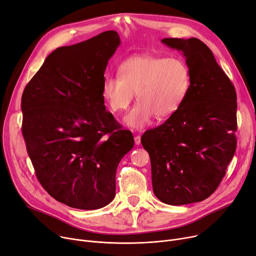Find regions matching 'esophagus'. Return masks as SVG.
<instances>
[{"label": "esophagus", "instance_id": "esophagus-1", "mask_svg": "<svg viewBox=\"0 0 256 256\" xmlns=\"http://www.w3.org/2000/svg\"><path fill=\"white\" fill-rule=\"evenodd\" d=\"M135 143H136V145H140L141 144V136H139V135L135 136Z\"/></svg>", "mask_w": 256, "mask_h": 256}]
</instances>
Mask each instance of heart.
I'll use <instances>...</instances> for the list:
<instances>
[{"label":"heart","instance_id":"b5f03b06","mask_svg":"<svg viewBox=\"0 0 256 256\" xmlns=\"http://www.w3.org/2000/svg\"><path fill=\"white\" fill-rule=\"evenodd\" d=\"M191 87L189 66L178 57L164 58L137 55L119 65L118 76H104L102 96L112 112L126 110L137 92L138 102L126 115L124 122L142 130L154 115L165 118L176 113Z\"/></svg>","mask_w":256,"mask_h":256}]
</instances>
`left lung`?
<instances>
[{
  "instance_id": "left-lung-1",
  "label": "left lung",
  "mask_w": 256,
  "mask_h": 256,
  "mask_svg": "<svg viewBox=\"0 0 256 256\" xmlns=\"http://www.w3.org/2000/svg\"><path fill=\"white\" fill-rule=\"evenodd\" d=\"M180 50L191 87L180 109L141 137L154 195L164 204L199 202L220 184L236 148V93L212 52L197 38H164Z\"/></svg>"
}]
</instances>
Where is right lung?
Instances as JSON below:
<instances>
[{
    "mask_svg": "<svg viewBox=\"0 0 256 256\" xmlns=\"http://www.w3.org/2000/svg\"><path fill=\"white\" fill-rule=\"evenodd\" d=\"M121 42L106 31L50 52L22 96V135L46 192L78 210H98L115 197L118 164L134 147L106 111L104 74Z\"/></svg>",
    "mask_w": 256,
    "mask_h": 256,
    "instance_id": "right-lung-1",
    "label": "right lung"
}]
</instances>
